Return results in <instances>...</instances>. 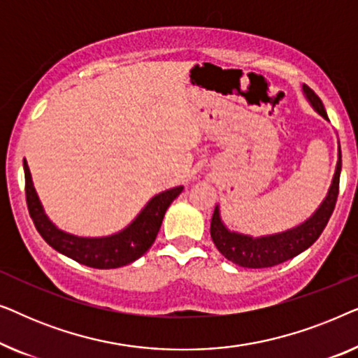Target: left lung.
Here are the masks:
<instances>
[{"mask_svg": "<svg viewBox=\"0 0 358 358\" xmlns=\"http://www.w3.org/2000/svg\"><path fill=\"white\" fill-rule=\"evenodd\" d=\"M303 91H305L306 99L310 101L313 109L324 117L326 120H329L324 106H322V101L317 97L316 92L306 85H303ZM337 156H339V159H337L334 178H332L329 192H327L326 199L322 200L320 208L305 223L298 224V227L292 229H287V231L261 238H252L248 236V234L229 231L223 224L222 218H220V208L217 205L212 217V223H210V234H212V239L218 251L228 261L238 264L241 267L264 268L285 262L310 248L321 236L322 229L326 228L332 212H334L337 195H339V179L342 169L341 145Z\"/></svg>", "mask_w": 358, "mask_h": 358, "instance_id": "8db88e82", "label": "left lung"}]
</instances>
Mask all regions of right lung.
Instances as JSON below:
<instances>
[{
	"label": "right lung",
	"mask_w": 358,
	"mask_h": 358,
	"mask_svg": "<svg viewBox=\"0 0 358 358\" xmlns=\"http://www.w3.org/2000/svg\"><path fill=\"white\" fill-rule=\"evenodd\" d=\"M26 176V200L29 215L41 236L66 257L94 268H117L136 261L151 248L163 223L166 210L182 192V185L155 195L134 222L120 233L106 238H80L58 229L43 212L41 200L34 189L31 171L24 159Z\"/></svg>",
	"instance_id": "1"
}]
</instances>
